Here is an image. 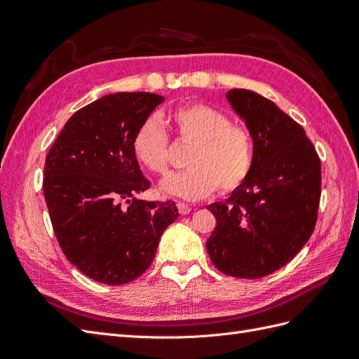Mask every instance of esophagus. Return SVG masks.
<instances>
[{
    "instance_id": "esophagus-1",
    "label": "esophagus",
    "mask_w": 359,
    "mask_h": 359,
    "mask_svg": "<svg viewBox=\"0 0 359 359\" xmlns=\"http://www.w3.org/2000/svg\"><path fill=\"white\" fill-rule=\"evenodd\" d=\"M177 208H178L181 215H186V214H189L191 211L190 206L187 203H184V202H177Z\"/></svg>"
}]
</instances>
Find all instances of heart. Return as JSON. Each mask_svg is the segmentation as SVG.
<instances>
[{"label":"heart","mask_w":359,"mask_h":359,"mask_svg":"<svg viewBox=\"0 0 359 359\" xmlns=\"http://www.w3.org/2000/svg\"><path fill=\"white\" fill-rule=\"evenodd\" d=\"M148 116L139 124L132 139L137 163L151 173L161 175L169 165V136L191 145L184 172L172 173L161 182V191L187 201L210 196L219 187L231 193L248 178L255 161L253 137L248 130L231 123L220 109L205 103H186L168 112Z\"/></svg>","instance_id":"b5f03b06"}]
</instances>
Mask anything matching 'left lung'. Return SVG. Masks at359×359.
<instances>
[{
    "mask_svg": "<svg viewBox=\"0 0 359 359\" xmlns=\"http://www.w3.org/2000/svg\"><path fill=\"white\" fill-rule=\"evenodd\" d=\"M253 137L255 161L226 202L206 206L215 229L206 250L226 276L260 278L289 264L318 220L320 160L304 128L250 90L226 94Z\"/></svg>",
    "mask_w": 359,
    "mask_h": 359,
    "instance_id": "8db88e82",
    "label": "left lung"
}]
</instances>
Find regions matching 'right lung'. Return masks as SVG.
Masks as SVG:
<instances>
[{
    "instance_id": "obj_1",
    "label": "right lung",
    "mask_w": 359,
    "mask_h": 359,
    "mask_svg": "<svg viewBox=\"0 0 359 359\" xmlns=\"http://www.w3.org/2000/svg\"><path fill=\"white\" fill-rule=\"evenodd\" d=\"M165 100L115 93L74 112L50 147L43 193L62 253L81 273L118 286L142 276L161 233L178 219L175 202H147L133 156L139 124Z\"/></svg>"
}]
</instances>
